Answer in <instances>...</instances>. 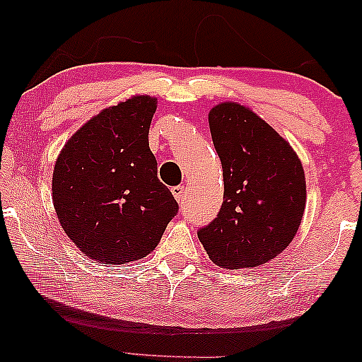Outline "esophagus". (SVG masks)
<instances>
[{"label": "esophagus", "instance_id": "34e87169", "mask_svg": "<svg viewBox=\"0 0 362 362\" xmlns=\"http://www.w3.org/2000/svg\"><path fill=\"white\" fill-rule=\"evenodd\" d=\"M171 194H173V197L176 199L177 204H182V200H185V195H186V189L185 186H175L171 187Z\"/></svg>", "mask_w": 362, "mask_h": 362}]
</instances>
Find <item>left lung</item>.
<instances>
[{
	"label": "left lung",
	"mask_w": 362,
	"mask_h": 362,
	"mask_svg": "<svg viewBox=\"0 0 362 362\" xmlns=\"http://www.w3.org/2000/svg\"><path fill=\"white\" fill-rule=\"evenodd\" d=\"M209 123L224 195L215 220L199 229V240L221 268L268 263L292 242L303 218L300 158L263 118L237 103L215 105Z\"/></svg>",
	"instance_id": "1"
}]
</instances>
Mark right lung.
Here are the masks:
<instances>
[{
    "mask_svg": "<svg viewBox=\"0 0 362 362\" xmlns=\"http://www.w3.org/2000/svg\"><path fill=\"white\" fill-rule=\"evenodd\" d=\"M157 99L104 109L67 141L52 173V202L70 240L104 264L149 255L177 213L157 177L149 127Z\"/></svg>",
    "mask_w": 362,
    "mask_h": 362,
    "instance_id": "add662e5",
    "label": "right lung"
}]
</instances>
